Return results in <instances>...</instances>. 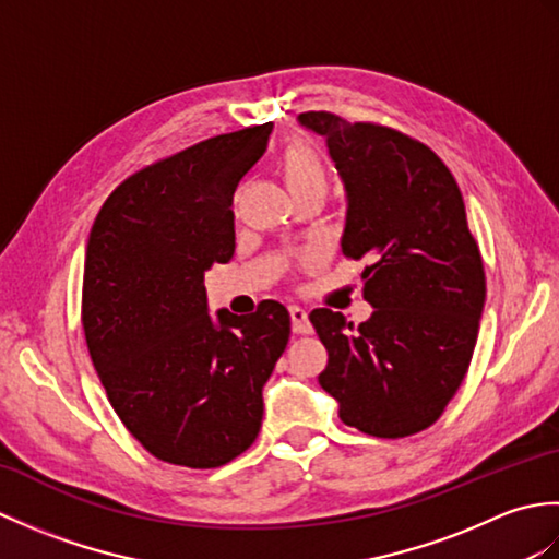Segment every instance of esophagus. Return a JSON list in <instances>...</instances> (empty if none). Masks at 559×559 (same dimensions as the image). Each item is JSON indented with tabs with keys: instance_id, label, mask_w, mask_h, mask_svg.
<instances>
[{
	"instance_id": "1",
	"label": "esophagus",
	"mask_w": 559,
	"mask_h": 559,
	"mask_svg": "<svg viewBox=\"0 0 559 559\" xmlns=\"http://www.w3.org/2000/svg\"><path fill=\"white\" fill-rule=\"evenodd\" d=\"M290 324L295 334H312V324H310V317L298 305H290Z\"/></svg>"
}]
</instances>
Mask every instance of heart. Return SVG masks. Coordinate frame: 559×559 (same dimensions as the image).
<instances>
[{
    "label": "heart",
    "mask_w": 559,
    "mask_h": 559,
    "mask_svg": "<svg viewBox=\"0 0 559 559\" xmlns=\"http://www.w3.org/2000/svg\"><path fill=\"white\" fill-rule=\"evenodd\" d=\"M281 173L290 194L305 192V189H326L324 163L319 158V153L312 146L302 144V141H293L283 151Z\"/></svg>",
    "instance_id": "b5f03b06"
}]
</instances>
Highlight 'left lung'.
<instances>
[{"mask_svg": "<svg viewBox=\"0 0 559 559\" xmlns=\"http://www.w3.org/2000/svg\"><path fill=\"white\" fill-rule=\"evenodd\" d=\"M326 139L346 187L341 249L367 259L360 326L326 307L310 322L329 353L319 384L338 418L384 439L430 427L454 399L476 348L485 269L461 189L432 148L372 122L302 112Z\"/></svg>", "mask_w": 559, "mask_h": 559, "instance_id": "obj_1", "label": "left lung"}]
</instances>
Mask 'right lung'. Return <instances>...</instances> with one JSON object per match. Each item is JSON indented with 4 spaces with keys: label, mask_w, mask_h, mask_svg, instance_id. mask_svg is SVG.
I'll use <instances>...</instances> for the list:
<instances>
[{
    "label": "right lung",
    "mask_w": 559,
    "mask_h": 559,
    "mask_svg": "<svg viewBox=\"0 0 559 559\" xmlns=\"http://www.w3.org/2000/svg\"><path fill=\"white\" fill-rule=\"evenodd\" d=\"M273 124L221 134L115 189L91 228L81 324L110 406L141 447L187 468H218L252 447L290 314H209L204 273L235 252L233 194Z\"/></svg>",
    "instance_id": "1"
}]
</instances>
